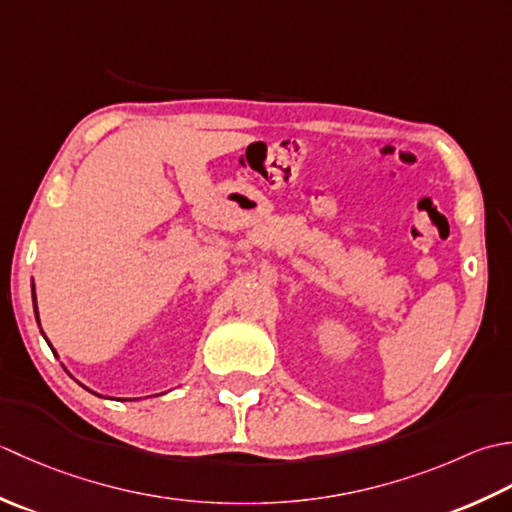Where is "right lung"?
Returning a JSON list of instances; mask_svg holds the SVG:
<instances>
[{"label": "right lung", "instance_id": "add662e5", "mask_svg": "<svg viewBox=\"0 0 512 512\" xmlns=\"http://www.w3.org/2000/svg\"><path fill=\"white\" fill-rule=\"evenodd\" d=\"M33 302H35V318H37V325H39V314H37V298H35V285H33ZM41 327V325H39ZM41 331V329H39ZM41 336H44V331H41ZM46 338V336H44ZM46 342H48V347L52 349V344H50V340L46 338ZM52 353H55V356H57V351L55 349H52ZM66 369V367H64Z\"/></svg>", "mask_w": 512, "mask_h": 512}]
</instances>
